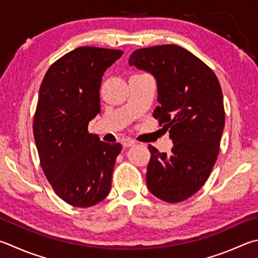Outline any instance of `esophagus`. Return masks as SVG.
<instances>
[{
  "label": "esophagus",
  "mask_w": 258,
  "mask_h": 258,
  "mask_svg": "<svg viewBox=\"0 0 258 258\" xmlns=\"http://www.w3.org/2000/svg\"><path fill=\"white\" fill-rule=\"evenodd\" d=\"M121 144H123L124 148H128V147H132V145L135 144L134 140L130 139V138H124L121 139Z\"/></svg>",
  "instance_id": "34e87169"
}]
</instances>
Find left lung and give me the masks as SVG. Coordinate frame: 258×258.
Masks as SVG:
<instances>
[{
    "instance_id": "obj_1",
    "label": "left lung",
    "mask_w": 258,
    "mask_h": 258,
    "mask_svg": "<svg viewBox=\"0 0 258 258\" xmlns=\"http://www.w3.org/2000/svg\"><path fill=\"white\" fill-rule=\"evenodd\" d=\"M128 63L156 78L160 105L153 117L174 143L168 154L149 145L148 188L165 202H181L200 190L217 161L226 120L221 86L207 64L177 45L134 50Z\"/></svg>"
}]
</instances>
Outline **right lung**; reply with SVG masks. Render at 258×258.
Masks as SVG:
<instances>
[{
	"label": "right lung",
	"instance_id": "obj_1",
	"mask_svg": "<svg viewBox=\"0 0 258 258\" xmlns=\"http://www.w3.org/2000/svg\"><path fill=\"white\" fill-rule=\"evenodd\" d=\"M123 51L83 46L50 65L41 82L34 117L40 166L64 202L89 208L108 195L121 145L106 143L88 132L100 113L104 72Z\"/></svg>",
	"mask_w": 258,
	"mask_h": 258
}]
</instances>
